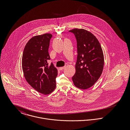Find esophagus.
<instances>
[{"label": "esophagus", "mask_w": 130, "mask_h": 130, "mask_svg": "<svg viewBox=\"0 0 130 130\" xmlns=\"http://www.w3.org/2000/svg\"><path fill=\"white\" fill-rule=\"evenodd\" d=\"M65 67H66V66H64V67H60V68H59V70H60V71H61V70H62L63 69H64L65 68Z\"/></svg>", "instance_id": "esophagus-1"}]
</instances>
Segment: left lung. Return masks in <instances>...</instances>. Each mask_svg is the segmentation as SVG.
Returning a JSON list of instances; mask_svg holds the SVG:
<instances>
[{
    "label": "left lung",
    "mask_w": 130,
    "mask_h": 130,
    "mask_svg": "<svg viewBox=\"0 0 130 130\" xmlns=\"http://www.w3.org/2000/svg\"><path fill=\"white\" fill-rule=\"evenodd\" d=\"M77 42L75 73L72 77L74 86L86 90L92 87L102 74L104 57L101 44L96 37L84 29L74 28Z\"/></svg>",
    "instance_id": "left-lung-1"
}]
</instances>
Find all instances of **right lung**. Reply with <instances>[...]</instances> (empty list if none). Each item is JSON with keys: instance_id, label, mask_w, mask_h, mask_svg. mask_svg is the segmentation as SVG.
I'll return each mask as SVG.
<instances>
[{"instance_id": "right-lung-1", "label": "right lung", "mask_w": 130, "mask_h": 130, "mask_svg": "<svg viewBox=\"0 0 130 130\" xmlns=\"http://www.w3.org/2000/svg\"><path fill=\"white\" fill-rule=\"evenodd\" d=\"M50 34L36 36L30 38L25 46L22 57V68L27 82L36 91L44 94L52 93L56 87L57 70L48 53Z\"/></svg>"}]
</instances>
